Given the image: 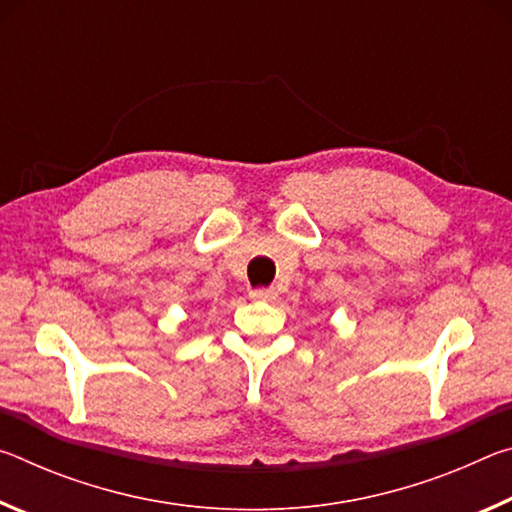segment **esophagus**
I'll return each mask as SVG.
<instances>
[{"mask_svg":"<svg viewBox=\"0 0 512 512\" xmlns=\"http://www.w3.org/2000/svg\"><path fill=\"white\" fill-rule=\"evenodd\" d=\"M250 298H253V300H273L275 289H264V287L250 289Z\"/></svg>","mask_w":512,"mask_h":512,"instance_id":"obj_1","label":"esophagus"}]
</instances>
